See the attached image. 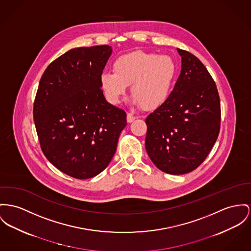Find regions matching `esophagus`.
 <instances>
[{"instance_id": "34e87169", "label": "esophagus", "mask_w": 251, "mask_h": 251, "mask_svg": "<svg viewBox=\"0 0 251 251\" xmlns=\"http://www.w3.org/2000/svg\"><path fill=\"white\" fill-rule=\"evenodd\" d=\"M135 119H136V117L134 116L132 113H127V117H126V120H127V122H128V123H132Z\"/></svg>"}]
</instances>
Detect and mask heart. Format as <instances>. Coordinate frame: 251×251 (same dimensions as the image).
I'll use <instances>...</instances> for the list:
<instances>
[{
  "mask_svg": "<svg viewBox=\"0 0 251 251\" xmlns=\"http://www.w3.org/2000/svg\"><path fill=\"white\" fill-rule=\"evenodd\" d=\"M113 72H104L100 77V89L109 103L118 104L131 84L134 103L155 109L169 97L177 67L167 55L136 51L119 57Z\"/></svg>",
  "mask_w": 251,
  "mask_h": 251,
  "instance_id": "heart-1",
  "label": "heart"
}]
</instances>
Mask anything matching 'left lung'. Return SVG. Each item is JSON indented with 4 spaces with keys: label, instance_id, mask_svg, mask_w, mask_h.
Masks as SVG:
<instances>
[{
    "label": "left lung",
    "instance_id": "8db88e82",
    "mask_svg": "<svg viewBox=\"0 0 251 251\" xmlns=\"http://www.w3.org/2000/svg\"><path fill=\"white\" fill-rule=\"evenodd\" d=\"M167 100L146 119V150L160 170L173 175L200 166L212 150L221 125L217 86L206 67L188 51Z\"/></svg>",
    "mask_w": 251,
    "mask_h": 251
}]
</instances>
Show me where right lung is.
<instances>
[{"instance_id": "add662e5", "label": "right lung", "mask_w": 251, "mask_h": 251, "mask_svg": "<svg viewBox=\"0 0 251 251\" xmlns=\"http://www.w3.org/2000/svg\"><path fill=\"white\" fill-rule=\"evenodd\" d=\"M107 45L73 49L45 70L33 118L47 159L76 179L98 175L110 163L126 113L107 102L100 77L111 55Z\"/></svg>"}]
</instances>
